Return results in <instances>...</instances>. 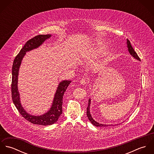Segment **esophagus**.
I'll list each match as a JSON object with an SVG mask.
<instances>
[{
	"mask_svg": "<svg viewBox=\"0 0 154 154\" xmlns=\"http://www.w3.org/2000/svg\"><path fill=\"white\" fill-rule=\"evenodd\" d=\"M80 83L81 85H87L88 84V81L87 80L86 78H82L81 81H80Z\"/></svg>",
	"mask_w": 154,
	"mask_h": 154,
	"instance_id": "esophagus-1",
	"label": "esophagus"
}]
</instances>
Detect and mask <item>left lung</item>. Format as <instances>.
I'll return each instance as SVG.
<instances>
[{
    "label": "left lung",
    "instance_id": "1",
    "mask_svg": "<svg viewBox=\"0 0 154 154\" xmlns=\"http://www.w3.org/2000/svg\"><path fill=\"white\" fill-rule=\"evenodd\" d=\"M127 43H128V50H129V51L130 52L131 54L132 55L133 57H134V58L136 59L137 60H140L139 57L138 56V55L137 54V53H136V51L134 50L133 48L132 47V45L131 44V42L128 39L127 40ZM90 103H91V100L89 99V101H88V106L87 107V115L88 116V119L91 122V123L92 125H94L95 126H97V127H107V126H112V125H103V124H100V123H98V122H95L92 117L90 112H89V106H90Z\"/></svg>",
    "mask_w": 154,
    "mask_h": 154
}]
</instances>
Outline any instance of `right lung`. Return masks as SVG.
Listing matches in <instances>:
<instances>
[{"mask_svg":"<svg viewBox=\"0 0 154 154\" xmlns=\"http://www.w3.org/2000/svg\"><path fill=\"white\" fill-rule=\"evenodd\" d=\"M50 34L47 35H38L28 40L23 45L20 53L15 57L12 70V84H11V92L12 98L14 104L17 107V110L21 114L22 117L27 121L32 123L34 125L47 126L51 125L56 123L60 116L62 113V104H63V97L66 91V89L71 81H63L61 82L57 89L53 105L50 110L44 115L40 116H34L29 115L26 112V111L22 108L20 101V94L18 91L17 83H18V76L19 68L21 65L22 58L25 56L26 51H30L34 48H35L40 46L44 41L50 37Z\"/></svg>","mask_w":154,"mask_h":154,"instance_id":"right-lung-1","label":"right lung"}]
</instances>
